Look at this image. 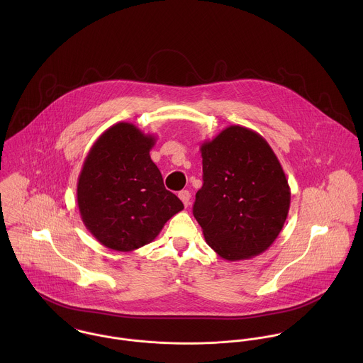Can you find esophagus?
Here are the masks:
<instances>
[{"instance_id":"obj_1","label":"esophagus","mask_w":363,"mask_h":363,"mask_svg":"<svg viewBox=\"0 0 363 363\" xmlns=\"http://www.w3.org/2000/svg\"><path fill=\"white\" fill-rule=\"evenodd\" d=\"M179 199L183 201L184 207H189L190 206V199H191V194L187 191V190H183L179 193Z\"/></svg>"}]
</instances>
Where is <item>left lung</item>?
<instances>
[{
    "label": "left lung",
    "mask_w": 363,
    "mask_h": 363,
    "mask_svg": "<svg viewBox=\"0 0 363 363\" xmlns=\"http://www.w3.org/2000/svg\"><path fill=\"white\" fill-rule=\"evenodd\" d=\"M200 151L204 184L193 213L208 246L228 261L264 253L291 206V189L272 148L255 130L229 125Z\"/></svg>",
    "instance_id": "left-lung-1"
}]
</instances>
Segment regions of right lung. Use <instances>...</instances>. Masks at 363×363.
<instances>
[{
    "instance_id": "add662e5",
    "label": "right lung",
    "mask_w": 363,
    "mask_h": 363,
    "mask_svg": "<svg viewBox=\"0 0 363 363\" xmlns=\"http://www.w3.org/2000/svg\"><path fill=\"white\" fill-rule=\"evenodd\" d=\"M155 143V135L121 121L99 135L84 160L77 183L81 219L107 249L133 252L151 243L184 208L151 159Z\"/></svg>"
}]
</instances>
